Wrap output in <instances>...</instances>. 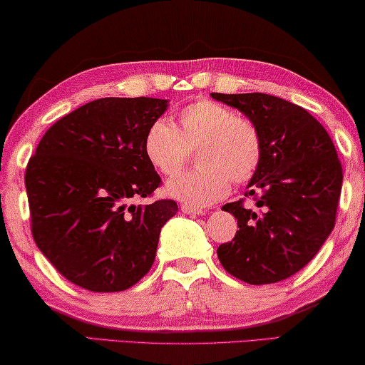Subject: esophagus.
Instances as JSON below:
<instances>
[{"instance_id": "obj_1", "label": "esophagus", "mask_w": 365, "mask_h": 365, "mask_svg": "<svg viewBox=\"0 0 365 365\" xmlns=\"http://www.w3.org/2000/svg\"><path fill=\"white\" fill-rule=\"evenodd\" d=\"M180 210L183 211L185 215H192V216H197V215H203V211L200 208H195V206H190V205H182Z\"/></svg>"}]
</instances>
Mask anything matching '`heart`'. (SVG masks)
Returning <instances> with one entry per match:
<instances>
[{
    "label": "heart",
    "instance_id": "obj_1",
    "mask_svg": "<svg viewBox=\"0 0 365 365\" xmlns=\"http://www.w3.org/2000/svg\"><path fill=\"white\" fill-rule=\"evenodd\" d=\"M180 128L157 119L144 135V154L162 175L172 177L188 164L192 150L198 168L177 175L167 183L172 198L190 206H208L225 198L231 180H252L264 160V138L257 124L239 116L232 108L211 100L185 106Z\"/></svg>",
    "mask_w": 365,
    "mask_h": 365
}]
</instances>
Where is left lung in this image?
Masks as SVG:
<instances>
[{
	"instance_id": "obj_1",
	"label": "left lung",
	"mask_w": 365,
	"mask_h": 365,
	"mask_svg": "<svg viewBox=\"0 0 365 365\" xmlns=\"http://www.w3.org/2000/svg\"><path fill=\"white\" fill-rule=\"evenodd\" d=\"M257 124L264 160L244 200L222 210L237 220L232 241L217 247L226 272L251 285L275 284L302 270L333 231L342 167L326 129L302 106L265 93H211Z\"/></svg>"
}]
</instances>
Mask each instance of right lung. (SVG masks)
<instances>
[{
    "mask_svg": "<svg viewBox=\"0 0 365 365\" xmlns=\"http://www.w3.org/2000/svg\"><path fill=\"white\" fill-rule=\"evenodd\" d=\"M167 110L159 98H100L58 119L26 167L32 237L65 279L90 292H123L155 259L173 200L148 198L160 177L144 135Z\"/></svg>",
    "mask_w": 365,
    "mask_h": 365,
    "instance_id": "obj_1",
    "label": "right lung"
}]
</instances>
